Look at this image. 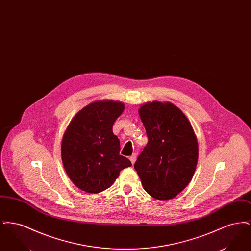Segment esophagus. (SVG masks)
<instances>
[{"label": "esophagus", "instance_id": "esophagus-1", "mask_svg": "<svg viewBox=\"0 0 251 251\" xmlns=\"http://www.w3.org/2000/svg\"><path fill=\"white\" fill-rule=\"evenodd\" d=\"M130 161H131V164H132V165L135 163V161H136V154H135V153H134V154H132L131 156H130Z\"/></svg>", "mask_w": 251, "mask_h": 251}]
</instances>
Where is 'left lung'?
<instances>
[{"mask_svg":"<svg viewBox=\"0 0 251 251\" xmlns=\"http://www.w3.org/2000/svg\"><path fill=\"white\" fill-rule=\"evenodd\" d=\"M138 113L149 142L134 169L149 195L171 200L188 185L195 173L199 158L196 134L185 115L170 102H148Z\"/></svg>","mask_w":251,"mask_h":251,"instance_id":"1","label":"left lung"}]
</instances>
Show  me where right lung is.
<instances>
[{
  "label": "right lung",
  "mask_w": 251,
  "mask_h": 251,
  "mask_svg": "<svg viewBox=\"0 0 251 251\" xmlns=\"http://www.w3.org/2000/svg\"><path fill=\"white\" fill-rule=\"evenodd\" d=\"M124 108L120 101L92 102L73 117L65 131L62 162L70 179L81 190L103 191L122 169L131 167V161L120 155V140L112 131Z\"/></svg>",
  "instance_id": "1"
}]
</instances>
